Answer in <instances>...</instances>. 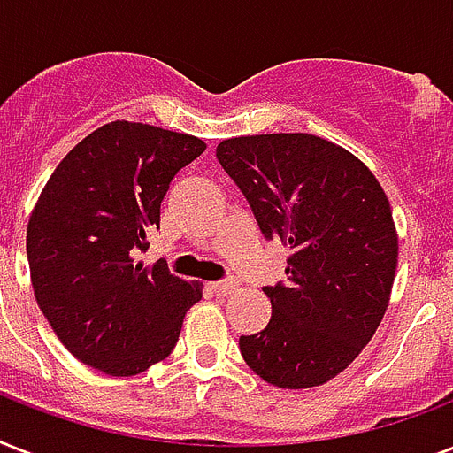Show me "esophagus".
Wrapping results in <instances>:
<instances>
[{
    "label": "esophagus",
    "mask_w": 453,
    "mask_h": 453,
    "mask_svg": "<svg viewBox=\"0 0 453 453\" xmlns=\"http://www.w3.org/2000/svg\"><path fill=\"white\" fill-rule=\"evenodd\" d=\"M234 289H237V280L234 277H227V280H220V282L211 284V291L216 296H227Z\"/></svg>",
    "instance_id": "obj_1"
}]
</instances>
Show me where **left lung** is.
Instances as JSON below:
<instances>
[{
    "mask_svg": "<svg viewBox=\"0 0 453 453\" xmlns=\"http://www.w3.org/2000/svg\"><path fill=\"white\" fill-rule=\"evenodd\" d=\"M216 157L263 237L291 249L287 280L263 287L268 326L240 336L242 357L277 388L322 386L357 357L388 310L397 233L386 192L357 157L310 134L227 138Z\"/></svg>",
    "mask_w": 453,
    "mask_h": 453,
    "instance_id": "left-lung-1",
    "label": "left lung"
}]
</instances>
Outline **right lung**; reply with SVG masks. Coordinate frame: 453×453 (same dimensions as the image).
<instances>
[{
  "label": "right lung",
  "mask_w": 453,
  "mask_h": 453,
  "mask_svg": "<svg viewBox=\"0 0 453 453\" xmlns=\"http://www.w3.org/2000/svg\"><path fill=\"white\" fill-rule=\"evenodd\" d=\"M206 150L188 134L110 122L67 152L27 223L37 305L60 343L110 376H136L169 357L199 284L166 263L145 268L148 230L178 171Z\"/></svg>",
  "instance_id": "obj_1"
}]
</instances>
